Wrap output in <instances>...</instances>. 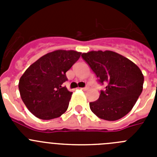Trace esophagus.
I'll use <instances>...</instances> for the list:
<instances>
[{
	"label": "esophagus",
	"instance_id": "obj_1",
	"mask_svg": "<svg viewBox=\"0 0 157 157\" xmlns=\"http://www.w3.org/2000/svg\"><path fill=\"white\" fill-rule=\"evenodd\" d=\"M82 90H84V91H86L88 90V87H83V88H80Z\"/></svg>",
	"mask_w": 157,
	"mask_h": 157
}]
</instances>
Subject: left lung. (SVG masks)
Masks as SVG:
<instances>
[{
    "label": "left lung",
    "instance_id": "8db88e82",
    "mask_svg": "<svg viewBox=\"0 0 157 157\" xmlns=\"http://www.w3.org/2000/svg\"><path fill=\"white\" fill-rule=\"evenodd\" d=\"M101 84H106L99 99L90 103L100 119L120 120L133 109L143 89L144 76L131 60L112 51H91L82 54Z\"/></svg>",
    "mask_w": 157,
    "mask_h": 157
}]
</instances>
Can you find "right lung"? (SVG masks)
<instances>
[{
	"instance_id": "obj_1",
	"label": "right lung",
	"mask_w": 157,
	"mask_h": 157,
	"mask_svg": "<svg viewBox=\"0 0 157 157\" xmlns=\"http://www.w3.org/2000/svg\"><path fill=\"white\" fill-rule=\"evenodd\" d=\"M82 52L56 50L48 52L32 63L19 82L20 97L28 110L41 120L58 118L67 111L72 92L63 83L66 72Z\"/></svg>"
}]
</instances>
